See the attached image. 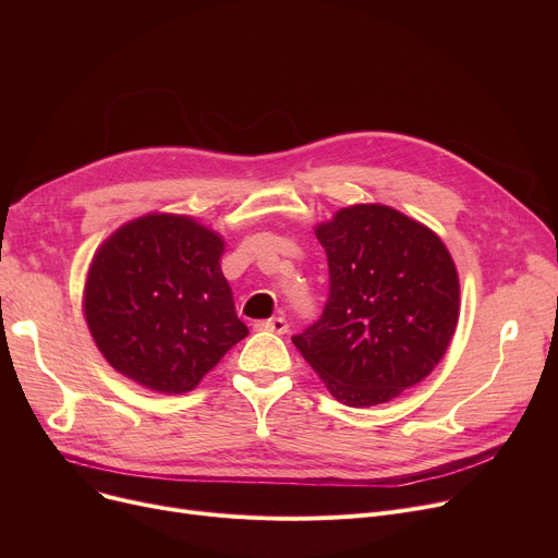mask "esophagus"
<instances>
[{
    "label": "esophagus",
    "mask_w": 558,
    "mask_h": 558,
    "mask_svg": "<svg viewBox=\"0 0 558 558\" xmlns=\"http://www.w3.org/2000/svg\"><path fill=\"white\" fill-rule=\"evenodd\" d=\"M255 330H267V332H276V335H284L289 330V324L282 316H274L267 320H257Z\"/></svg>",
    "instance_id": "1"
}]
</instances>
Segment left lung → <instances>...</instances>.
Masks as SVG:
<instances>
[{"label":"left lung","mask_w":558,"mask_h":558,"mask_svg":"<svg viewBox=\"0 0 558 558\" xmlns=\"http://www.w3.org/2000/svg\"><path fill=\"white\" fill-rule=\"evenodd\" d=\"M314 232L330 296L291 341L339 402H389L446 355L459 320L454 262L436 232L379 203L341 208Z\"/></svg>","instance_id":"left-lung-1"}]
</instances>
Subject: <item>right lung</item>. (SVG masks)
<instances>
[{"instance_id":"add662e5","label":"right lung","mask_w":558,"mask_h":558,"mask_svg":"<svg viewBox=\"0 0 558 558\" xmlns=\"http://www.w3.org/2000/svg\"><path fill=\"white\" fill-rule=\"evenodd\" d=\"M221 253L215 230L158 213L117 228L99 246L83 312L114 371L144 389L185 393L248 335Z\"/></svg>"}]
</instances>
